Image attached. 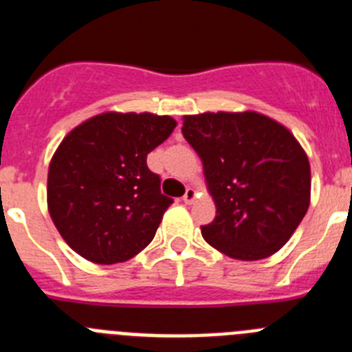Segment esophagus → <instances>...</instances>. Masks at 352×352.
<instances>
[{"mask_svg": "<svg viewBox=\"0 0 352 352\" xmlns=\"http://www.w3.org/2000/svg\"><path fill=\"white\" fill-rule=\"evenodd\" d=\"M195 197H197V192H195L194 188H186V192H185V195L182 197V201L185 204H192L195 201Z\"/></svg>", "mask_w": 352, "mask_h": 352, "instance_id": "obj_1", "label": "esophagus"}]
</instances>
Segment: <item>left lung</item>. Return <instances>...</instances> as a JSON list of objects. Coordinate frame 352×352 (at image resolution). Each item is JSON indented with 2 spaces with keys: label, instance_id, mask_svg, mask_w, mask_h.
Segmentation results:
<instances>
[{
  "label": "left lung",
  "instance_id": "left-lung-1",
  "mask_svg": "<svg viewBox=\"0 0 352 352\" xmlns=\"http://www.w3.org/2000/svg\"><path fill=\"white\" fill-rule=\"evenodd\" d=\"M182 132L203 162L217 206L203 238L239 261L280 250L310 204L309 157L296 138L254 111L183 116Z\"/></svg>",
  "mask_w": 352,
  "mask_h": 352
}]
</instances>
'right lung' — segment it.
<instances>
[{"instance_id": "obj_1", "label": "right lung", "mask_w": 352, "mask_h": 352, "mask_svg": "<svg viewBox=\"0 0 352 352\" xmlns=\"http://www.w3.org/2000/svg\"><path fill=\"white\" fill-rule=\"evenodd\" d=\"M176 121L151 113H104L72 130L49 166L47 206L72 250L96 264L132 259L149 245L173 199L146 157Z\"/></svg>"}]
</instances>
